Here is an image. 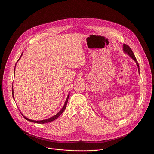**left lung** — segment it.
Wrapping results in <instances>:
<instances>
[{
	"instance_id": "left-lung-1",
	"label": "left lung",
	"mask_w": 154,
	"mask_h": 154,
	"mask_svg": "<svg viewBox=\"0 0 154 154\" xmlns=\"http://www.w3.org/2000/svg\"><path fill=\"white\" fill-rule=\"evenodd\" d=\"M123 51H124V52H125V53H126L131 58H132V59L135 61V63H136V64H137V67H138V71H139V64H138V62H137V60H136V58H135V55H134V54L132 51L131 49L129 48V46H128V45H126V44H123Z\"/></svg>"
}]
</instances>
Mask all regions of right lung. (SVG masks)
Segmentation results:
<instances>
[{
    "label": "right lung",
    "mask_w": 154,
    "mask_h": 154,
    "mask_svg": "<svg viewBox=\"0 0 154 154\" xmlns=\"http://www.w3.org/2000/svg\"><path fill=\"white\" fill-rule=\"evenodd\" d=\"M23 52H22V55H21V56H20V58L19 59V60L20 59V58H21V57H22V54H23ZM18 60V61H19ZM16 66H15V67H16ZM16 68V67H15ZM15 68H14V73H15ZM12 94H13V98H14V91H13V87H12ZM69 94H69V95H68V96H67V99H66V102H65V104H64V106L63 107V108L57 114H55V116H52V117H51V118H49V119H45V120H31V119H28V118H27V117H26L25 116H23L22 114V115L24 117V118H25L27 120H28V121H30V122H34V123H48V122H52V121H54V120H55V119H57L63 112H64V111L65 110V109H66V106H67V102H68V99H69Z\"/></svg>",
    "instance_id": "add662e5"
}]
</instances>
